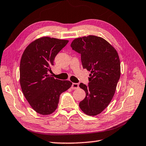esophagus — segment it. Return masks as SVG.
<instances>
[{
    "label": "esophagus",
    "mask_w": 146,
    "mask_h": 146,
    "mask_svg": "<svg viewBox=\"0 0 146 146\" xmlns=\"http://www.w3.org/2000/svg\"><path fill=\"white\" fill-rule=\"evenodd\" d=\"M79 87V84L78 83H73L72 85H71V89L73 90H75L77 89Z\"/></svg>",
    "instance_id": "esophagus-1"
}]
</instances>
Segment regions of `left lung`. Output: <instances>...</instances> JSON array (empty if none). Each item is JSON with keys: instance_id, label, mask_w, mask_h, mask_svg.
Returning <instances> with one entry per match:
<instances>
[{"instance_id": "obj_1", "label": "left lung", "mask_w": 146, "mask_h": 146, "mask_svg": "<svg viewBox=\"0 0 146 146\" xmlns=\"http://www.w3.org/2000/svg\"><path fill=\"white\" fill-rule=\"evenodd\" d=\"M71 47L81 54L83 68L91 71L88 85H79L86 93L80 108L88 115H97L108 106L115 92L120 76L119 55L106 40L95 36L74 39Z\"/></svg>"}]
</instances>
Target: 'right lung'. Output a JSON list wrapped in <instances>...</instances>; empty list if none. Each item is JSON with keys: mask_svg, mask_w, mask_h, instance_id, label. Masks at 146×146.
Listing matches in <instances>:
<instances>
[{"mask_svg": "<svg viewBox=\"0 0 146 146\" xmlns=\"http://www.w3.org/2000/svg\"><path fill=\"white\" fill-rule=\"evenodd\" d=\"M68 42L43 37L31 43L20 63V84L24 97L36 112L51 114L57 108L60 96L72 85L68 80L54 79L48 75L56 56Z\"/></svg>", "mask_w": 146, "mask_h": 146, "instance_id": "obj_1", "label": "right lung"}]
</instances>
